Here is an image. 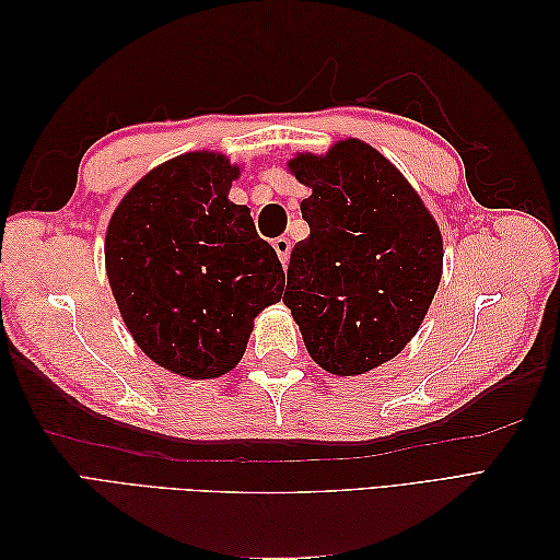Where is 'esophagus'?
I'll return each instance as SVG.
<instances>
[{
    "instance_id": "esophagus-1",
    "label": "esophagus",
    "mask_w": 560,
    "mask_h": 560,
    "mask_svg": "<svg viewBox=\"0 0 560 560\" xmlns=\"http://www.w3.org/2000/svg\"><path fill=\"white\" fill-rule=\"evenodd\" d=\"M273 247L278 252V257L282 261V266H287V261H290V252H292V243L290 238H284V235H280V238L273 241Z\"/></svg>"
}]
</instances>
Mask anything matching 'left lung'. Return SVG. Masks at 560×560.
Listing matches in <instances>:
<instances>
[{"label":"left lung","mask_w":560,"mask_h":560,"mask_svg":"<svg viewBox=\"0 0 560 560\" xmlns=\"http://www.w3.org/2000/svg\"><path fill=\"white\" fill-rule=\"evenodd\" d=\"M287 167L313 194L301 200L311 235L292 249L282 303L322 369L366 374L397 358L428 315L442 231L413 186L362 140L296 154Z\"/></svg>","instance_id":"obj_1"}]
</instances>
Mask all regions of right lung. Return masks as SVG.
<instances>
[{"label": "right lung", "mask_w": 560, "mask_h": 560, "mask_svg": "<svg viewBox=\"0 0 560 560\" xmlns=\"http://www.w3.org/2000/svg\"><path fill=\"white\" fill-rule=\"evenodd\" d=\"M238 175L224 154L189 151L149 171L107 226V278L135 343L194 381L229 374L284 290L276 249L229 200Z\"/></svg>", "instance_id": "right-lung-1"}]
</instances>
